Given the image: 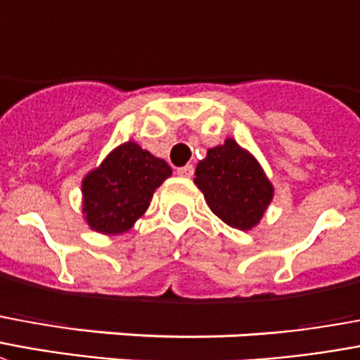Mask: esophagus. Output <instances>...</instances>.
I'll use <instances>...</instances> for the list:
<instances>
[{"label":"esophagus","instance_id":"1","mask_svg":"<svg viewBox=\"0 0 360 360\" xmlns=\"http://www.w3.org/2000/svg\"><path fill=\"white\" fill-rule=\"evenodd\" d=\"M194 173V167L191 166V164H187V166H183L177 169V175H181V177H193Z\"/></svg>","mask_w":360,"mask_h":360}]
</instances>
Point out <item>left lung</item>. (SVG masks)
<instances>
[{
	"label": "left lung",
	"mask_w": 360,
	"mask_h": 360,
	"mask_svg": "<svg viewBox=\"0 0 360 360\" xmlns=\"http://www.w3.org/2000/svg\"><path fill=\"white\" fill-rule=\"evenodd\" d=\"M194 185L202 191L210 210L238 231L257 227L275 196L262 164L231 137L210 148L206 158L198 162Z\"/></svg>",
	"instance_id": "obj_1"
}]
</instances>
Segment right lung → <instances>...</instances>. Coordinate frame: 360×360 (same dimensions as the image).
I'll return each mask as SVG.
<instances>
[{
    "instance_id": "1",
    "label": "right lung",
    "mask_w": 360,
    "mask_h": 360,
    "mask_svg": "<svg viewBox=\"0 0 360 360\" xmlns=\"http://www.w3.org/2000/svg\"><path fill=\"white\" fill-rule=\"evenodd\" d=\"M172 175L162 158L135 141L116 146L82 181V212L95 233H127L150 206L154 191Z\"/></svg>"
}]
</instances>
